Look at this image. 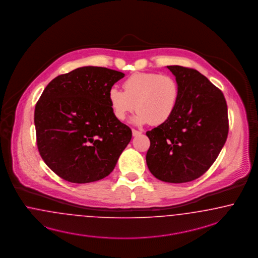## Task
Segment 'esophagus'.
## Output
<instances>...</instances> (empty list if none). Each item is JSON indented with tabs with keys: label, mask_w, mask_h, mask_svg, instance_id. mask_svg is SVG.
Listing matches in <instances>:
<instances>
[{
	"label": "esophagus",
	"mask_w": 258,
	"mask_h": 258,
	"mask_svg": "<svg viewBox=\"0 0 258 258\" xmlns=\"http://www.w3.org/2000/svg\"><path fill=\"white\" fill-rule=\"evenodd\" d=\"M132 131H133V135H134V136H137V135L142 134L140 131H136V130H134V128H133Z\"/></svg>",
	"instance_id": "esophagus-1"
}]
</instances>
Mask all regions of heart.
Returning <instances> with one entry per match:
<instances>
[{
	"label": "heart",
	"mask_w": 258,
	"mask_h": 258,
	"mask_svg": "<svg viewBox=\"0 0 258 258\" xmlns=\"http://www.w3.org/2000/svg\"><path fill=\"white\" fill-rule=\"evenodd\" d=\"M124 91L110 88L108 101L114 116L124 121L128 114L138 110L137 124H164L175 112L179 87L175 79L158 73H135L123 83Z\"/></svg>",
	"instance_id": "b5f03b06"
}]
</instances>
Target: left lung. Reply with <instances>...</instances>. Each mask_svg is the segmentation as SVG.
<instances>
[{"label":"left lung","mask_w":258,"mask_h":258,"mask_svg":"<svg viewBox=\"0 0 258 258\" xmlns=\"http://www.w3.org/2000/svg\"><path fill=\"white\" fill-rule=\"evenodd\" d=\"M175 76L179 98L175 112L146 135V161L156 178L183 183L204 175L216 160L228 134L223 92L195 69L167 66Z\"/></svg>","instance_id":"left-lung-1"}]
</instances>
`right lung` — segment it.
<instances>
[{
  "label": "right lung",
  "mask_w": 258,
  "mask_h": 258,
  "mask_svg": "<svg viewBox=\"0 0 258 258\" xmlns=\"http://www.w3.org/2000/svg\"><path fill=\"white\" fill-rule=\"evenodd\" d=\"M124 74L86 66L59 75L35 104L36 144L42 159L73 183L100 180L113 171L132 130L115 116L108 92Z\"/></svg>",
  "instance_id": "right-lung-1"
}]
</instances>
